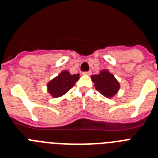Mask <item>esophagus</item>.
Listing matches in <instances>:
<instances>
[{
    "instance_id": "obj_1",
    "label": "esophagus",
    "mask_w": 158,
    "mask_h": 158,
    "mask_svg": "<svg viewBox=\"0 0 158 158\" xmlns=\"http://www.w3.org/2000/svg\"><path fill=\"white\" fill-rule=\"evenodd\" d=\"M91 73H92V72L91 71H88V72H84L83 73V74L84 75H91Z\"/></svg>"
}]
</instances>
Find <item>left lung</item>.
<instances>
[{"label": "left lung", "instance_id": "left-lung-1", "mask_svg": "<svg viewBox=\"0 0 158 158\" xmlns=\"http://www.w3.org/2000/svg\"><path fill=\"white\" fill-rule=\"evenodd\" d=\"M91 79L95 88L107 98H112L120 89L119 82L108 69H103L97 75H92Z\"/></svg>", "mask_w": 158, "mask_h": 158}]
</instances>
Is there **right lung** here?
Instances as JSON below:
<instances>
[{
  "instance_id": "right-lung-1",
  "label": "right lung",
  "mask_w": 158,
  "mask_h": 158,
  "mask_svg": "<svg viewBox=\"0 0 158 158\" xmlns=\"http://www.w3.org/2000/svg\"><path fill=\"white\" fill-rule=\"evenodd\" d=\"M80 74H70L69 71L63 70L47 83V92L53 98H58L65 95L79 80Z\"/></svg>"
}]
</instances>
